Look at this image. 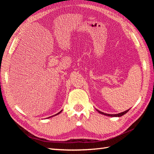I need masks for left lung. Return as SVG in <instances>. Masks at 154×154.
Masks as SVG:
<instances>
[{"label": "left lung", "instance_id": "obj_1", "mask_svg": "<svg viewBox=\"0 0 154 154\" xmlns=\"http://www.w3.org/2000/svg\"><path fill=\"white\" fill-rule=\"evenodd\" d=\"M96 110L97 111V112H99L100 114H101L106 116H110V117H121V116H123L124 114H125L126 113H127L130 109H128V110H125V111L123 112H121V113H119V114H106V113H104V112H101V111H100V110H97V109H96Z\"/></svg>", "mask_w": 154, "mask_h": 154}]
</instances>
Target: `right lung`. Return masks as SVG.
<instances>
[{
	"instance_id": "add662e5",
	"label": "right lung",
	"mask_w": 154,
	"mask_h": 154,
	"mask_svg": "<svg viewBox=\"0 0 154 154\" xmlns=\"http://www.w3.org/2000/svg\"><path fill=\"white\" fill-rule=\"evenodd\" d=\"M62 112V110H60L58 113H57V114H55V115H53V116H50V117H49L48 118H52V117H54V116H57V115H58V114H60Z\"/></svg>"
}]
</instances>
